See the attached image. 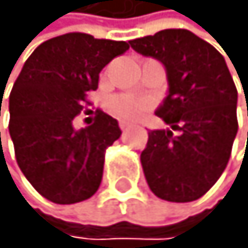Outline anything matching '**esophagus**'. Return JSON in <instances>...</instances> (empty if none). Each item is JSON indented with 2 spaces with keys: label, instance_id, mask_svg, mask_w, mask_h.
<instances>
[{
  "label": "esophagus",
  "instance_id": "1",
  "mask_svg": "<svg viewBox=\"0 0 248 248\" xmlns=\"http://www.w3.org/2000/svg\"><path fill=\"white\" fill-rule=\"evenodd\" d=\"M118 126H120L122 131H126L131 125H130V123H126V122H120V123H118Z\"/></svg>",
  "mask_w": 248,
  "mask_h": 248
}]
</instances>
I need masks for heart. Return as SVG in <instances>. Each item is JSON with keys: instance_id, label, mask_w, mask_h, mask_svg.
<instances>
[{"instance_id": "1", "label": "heart", "mask_w": 248, "mask_h": 248, "mask_svg": "<svg viewBox=\"0 0 248 248\" xmlns=\"http://www.w3.org/2000/svg\"><path fill=\"white\" fill-rule=\"evenodd\" d=\"M110 113H113L117 118L126 122L140 120L151 107V102L146 97L135 94H117L112 95L107 102Z\"/></svg>"}]
</instances>
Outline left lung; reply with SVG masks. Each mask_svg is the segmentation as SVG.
<instances>
[{"mask_svg":"<svg viewBox=\"0 0 248 248\" xmlns=\"http://www.w3.org/2000/svg\"><path fill=\"white\" fill-rule=\"evenodd\" d=\"M130 45L162 62L169 79L156 115L172 130L148 131L141 153L146 182L161 200L195 202L224 172L239 128L237 89L224 56L186 29H166Z\"/></svg>","mask_w":248,"mask_h":248,"instance_id":"obj_1","label":"left lung"}]
</instances>
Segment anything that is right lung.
<instances>
[{"instance_id": "add662e5", "label": "right lung", "mask_w": 248, "mask_h": 248, "mask_svg": "<svg viewBox=\"0 0 248 248\" xmlns=\"http://www.w3.org/2000/svg\"><path fill=\"white\" fill-rule=\"evenodd\" d=\"M128 48L126 42L69 32L40 44L24 63L9 95V135L19 169L48 202L79 203L99 190L105 151L122 130L102 110L79 131L73 120L89 105L87 92L97 89L102 68Z\"/></svg>"}]
</instances>
